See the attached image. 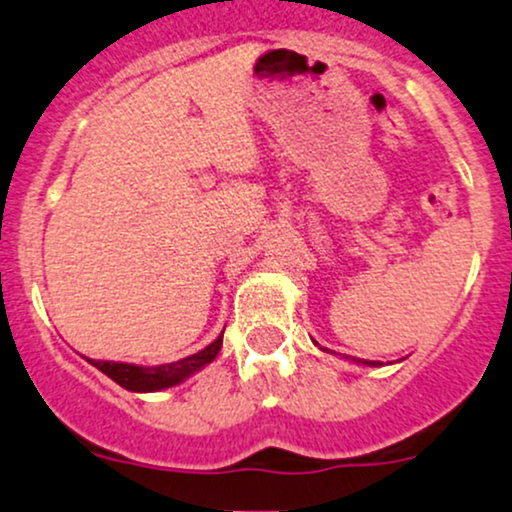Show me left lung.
Returning <instances> with one entry per match:
<instances>
[{
  "label": "left lung",
  "mask_w": 512,
  "mask_h": 512,
  "mask_svg": "<svg viewBox=\"0 0 512 512\" xmlns=\"http://www.w3.org/2000/svg\"><path fill=\"white\" fill-rule=\"evenodd\" d=\"M364 364H369V362H364ZM374 366H376V364H374Z\"/></svg>",
  "instance_id": "1"
}]
</instances>
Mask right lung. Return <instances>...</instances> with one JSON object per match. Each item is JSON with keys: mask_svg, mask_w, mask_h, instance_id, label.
<instances>
[{"mask_svg": "<svg viewBox=\"0 0 512 512\" xmlns=\"http://www.w3.org/2000/svg\"><path fill=\"white\" fill-rule=\"evenodd\" d=\"M220 347H222V335H218V340L210 342L208 347H203L201 352L191 354V357H184L172 364L136 366V364H124V362H95V359H88V362L126 390H134V393H153V390L177 386V383H182L186 376H191L194 371L203 369V366L210 364L215 357H218Z\"/></svg>", "mask_w": 512, "mask_h": 512, "instance_id": "add662e5", "label": "right lung"}]
</instances>
